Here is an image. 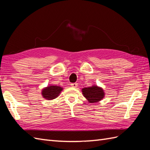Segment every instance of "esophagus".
I'll return each mask as SVG.
<instances>
[{"label": "esophagus", "instance_id": "1", "mask_svg": "<svg viewBox=\"0 0 150 150\" xmlns=\"http://www.w3.org/2000/svg\"><path fill=\"white\" fill-rule=\"evenodd\" d=\"M71 86L73 87H76L78 86V83H71Z\"/></svg>", "mask_w": 150, "mask_h": 150}]
</instances>
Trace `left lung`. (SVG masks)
I'll return each instance as SVG.
<instances>
[{
	"mask_svg": "<svg viewBox=\"0 0 150 150\" xmlns=\"http://www.w3.org/2000/svg\"><path fill=\"white\" fill-rule=\"evenodd\" d=\"M82 93L84 97L91 103L99 101L105 96L102 88L97 86L83 88L82 89Z\"/></svg>",
	"mask_w": 150,
	"mask_h": 150,
	"instance_id": "8db88e82",
	"label": "left lung"
}]
</instances>
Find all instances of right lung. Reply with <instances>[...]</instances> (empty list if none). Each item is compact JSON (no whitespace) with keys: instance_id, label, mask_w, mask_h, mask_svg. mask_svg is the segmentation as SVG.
Listing matches in <instances>:
<instances>
[{"instance_id":"right-lung-1","label":"right lung","mask_w":150,"mask_h":150,"mask_svg":"<svg viewBox=\"0 0 150 150\" xmlns=\"http://www.w3.org/2000/svg\"><path fill=\"white\" fill-rule=\"evenodd\" d=\"M63 90V88L57 86H49L42 90V94L44 98L52 100L58 96L61 91Z\"/></svg>"}]
</instances>
